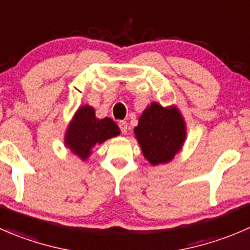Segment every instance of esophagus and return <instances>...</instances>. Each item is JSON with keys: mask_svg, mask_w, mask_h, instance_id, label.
<instances>
[{"mask_svg": "<svg viewBox=\"0 0 250 250\" xmlns=\"http://www.w3.org/2000/svg\"><path fill=\"white\" fill-rule=\"evenodd\" d=\"M118 125H120L121 132H122L123 134H127V130H128V125H127V122H125V121H121V122L118 123Z\"/></svg>", "mask_w": 250, "mask_h": 250, "instance_id": "34e87169", "label": "esophagus"}]
</instances>
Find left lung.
Listing matches in <instances>:
<instances>
[{
	"label": "left lung",
	"instance_id": "obj_1",
	"mask_svg": "<svg viewBox=\"0 0 250 250\" xmlns=\"http://www.w3.org/2000/svg\"><path fill=\"white\" fill-rule=\"evenodd\" d=\"M134 134L145 160L152 166L168 164L183 147L187 125L176 105L150 103L143 111Z\"/></svg>",
	"mask_w": 250,
	"mask_h": 250
}]
</instances>
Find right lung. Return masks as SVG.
<instances>
[{"instance_id": "obj_1", "label": "right lung", "mask_w": 250, "mask_h": 250, "mask_svg": "<svg viewBox=\"0 0 250 250\" xmlns=\"http://www.w3.org/2000/svg\"><path fill=\"white\" fill-rule=\"evenodd\" d=\"M118 125L110 117L98 118L93 106L82 105L76 111L64 132V146L82 161L93 154L95 145L120 135Z\"/></svg>"}]
</instances>
